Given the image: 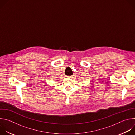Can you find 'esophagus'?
Returning <instances> with one entry per match:
<instances>
[{"instance_id":"esophagus-1","label":"esophagus","mask_w":135,"mask_h":135,"mask_svg":"<svg viewBox=\"0 0 135 135\" xmlns=\"http://www.w3.org/2000/svg\"><path fill=\"white\" fill-rule=\"evenodd\" d=\"M73 78V76H67V78H69V79H71Z\"/></svg>"}]
</instances>
